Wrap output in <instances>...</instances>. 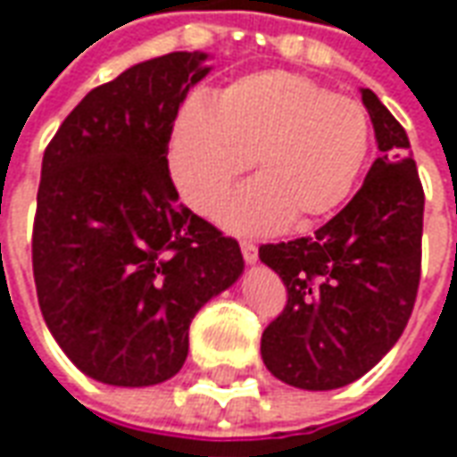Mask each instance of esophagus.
Returning <instances> with one entry per match:
<instances>
[{
	"label": "esophagus",
	"instance_id": "34e87169",
	"mask_svg": "<svg viewBox=\"0 0 457 457\" xmlns=\"http://www.w3.org/2000/svg\"><path fill=\"white\" fill-rule=\"evenodd\" d=\"M239 249H242V257H245V262H249V264H252V262H257L259 249L252 239H242V242H239Z\"/></svg>",
	"mask_w": 457,
	"mask_h": 457
}]
</instances>
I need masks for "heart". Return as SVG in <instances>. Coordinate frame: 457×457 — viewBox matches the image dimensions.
<instances>
[{"instance_id":"heart-1","label":"heart","mask_w":457,"mask_h":457,"mask_svg":"<svg viewBox=\"0 0 457 457\" xmlns=\"http://www.w3.org/2000/svg\"><path fill=\"white\" fill-rule=\"evenodd\" d=\"M370 151V120L353 97L303 75L269 71L225 87L212 107L190 103L173 124L169 163L179 193L200 215H218L254 161L259 179L222 220L267 232L291 220L311 228L350 195Z\"/></svg>"}]
</instances>
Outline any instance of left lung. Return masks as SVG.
I'll return each mask as SVG.
<instances>
[{
	"instance_id": "left-lung-1",
	"label": "left lung",
	"mask_w": 457,
	"mask_h": 457,
	"mask_svg": "<svg viewBox=\"0 0 457 457\" xmlns=\"http://www.w3.org/2000/svg\"><path fill=\"white\" fill-rule=\"evenodd\" d=\"M362 103L382 151L362 188L313 237L259 247L287 287L262 357L298 389H337L370 372L402 337L419 294L421 179L402 124L372 90Z\"/></svg>"
}]
</instances>
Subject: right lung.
<instances>
[{
  "mask_svg": "<svg viewBox=\"0 0 457 457\" xmlns=\"http://www.w3.org/2000/svg\"><path fill=\"white\" fill-rule=\"evenodd\" d=\"M205 54L161 55L97 85L48 141L31 262L55 343L93 379L166 382L188 328L242 274V252L179 203L169 141Z\"/></svg>",
  "mask_w": 457,
  "mask_h": 457,
  "instance_id": "1",
  "label": "right lung"
}]
</instances>
